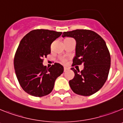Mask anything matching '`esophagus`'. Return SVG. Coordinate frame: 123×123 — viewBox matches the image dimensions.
Here are the masks:
<instances>
[{
	"mask_svg": "<svg viewBox=\"0 0 123 123\" xmlns=\"http://www.w3.org/2000/svg\"><path fill=\"white\" fill-rule=\"evenodd\" d=\"M69 69V68H67V67H64V71H65V72H66V71H68Z\"/></svg>",
	"mask_w": 123,
	"mask_h": 123,
	"instance_id": "obj_1",
	"label": "esophagus"
}]
</instances>
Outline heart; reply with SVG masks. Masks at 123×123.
<instances>
[{"mask_svg":"<svg viewBox=\"0 0 123 123\" xmlns=\"http://www.w3.org/2000/svg\"><path fill=\"white\" fill-rule=\"evenodd\" d=\"M62 62H65V60H64V59H62Z\"/></svg>","mask_w":123,"mask_h":123,"instance_id":"obj_1","label":"heart"}]
</instances>
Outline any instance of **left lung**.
Masks as SVG:
<instances>
[{
	"mask_svg": "<svg viewBox=\"0 0 123 123\" xmlns=\"http://www.w3.org/2000/svg\"><path fill=\"white\" fill-rule=\"evenodd\" d=\"M63 37L76 41L74 65H84L81 72L74 68V78L69 81L75 94L89 96L99 91L106 82L111 64L110 52L106 43L98 34L91 30L76 29L64 32Z\"/></svg>",
	"mask_w": 123,
	"mask_h": 123,
	"instance_id": "1",
	"label": "left lung"
}]
</instances>
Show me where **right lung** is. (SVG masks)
I'll return each instance as SVG.
<instances>
[{
    "label": "right lung",
    "mask_w": 123,
    "mask_h": 123,
    "mask_svg": "<svg viewBox=\"0 0 123 123\" xmlns=\"http://www.w3.org/2000/svg\"><path fill=\"white\" fill-rule=\"evenodd\" d=\"M62 32L35 29L28 32L19 42L14 58V68L19 83L25 92L34 97H43L52 91L56 79L63 67L55 63L49 68L43 58L50 54V45Z\"/></svg>",
    "instance_id": "add662e5"
}]
</instances>
